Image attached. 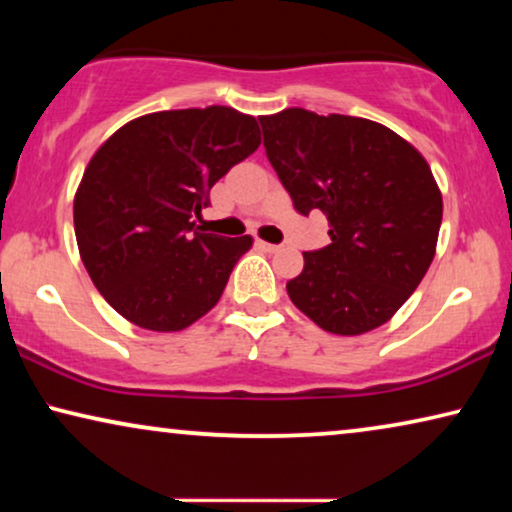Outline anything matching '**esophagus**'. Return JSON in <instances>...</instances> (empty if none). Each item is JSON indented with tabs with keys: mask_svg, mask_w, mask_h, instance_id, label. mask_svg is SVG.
Returning a JSON list of instances; mask_svg holds the SVG:
<instances>
[{
	"mask_svg": "<svg viewBox=\"0 0 512 512\" xmlns=\"http://www.w3.org/2000/svg\"><path fill=\"white\" fill-rule=\"evenodd\" d=\"M258 247L268 251V254H277V251H282V244H270V242H261V240H258Z\"/></svg>",
	"mask_w": 512,
	"mask_h": 512,
	"instance_id": "1",
	"label": "esophagus"
}]
</instances>
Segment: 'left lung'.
I'll return each instance as SVG.
<instances>
[{
    "label": "left lung",
    "mask_w": 512,
    "mask_h": 512,
    "mask_svg": "<svg viewBox=\"0 0 512 512\" xmlns=\"http://www.w3.org/2000/svg\"><path fill=\"white\" fill-rule=\"evenodd\" d=\"M263 146L298 214L319 209L331 244L305 251L286 282L293 305L335 335L382 326L436 254L443 198L426 160L394 130L305 109L258 118Z\"/></svg>",
    "instance_id": "left-lung-1"
}]
</instances>
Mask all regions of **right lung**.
Wrapping results in <instances>:
<instances>
[{"label": "right lung", "mask_w": 512, "mask_h": 512, "mask_svg": "<svg viewBox=\"0 0 512 512\" xmlns=\"http://www.w3.org/2000/svg\"><path fill=\"white\" fill-rule=\"evenodd\" d=\"M261 144L230 107L158 111L100 146L74 198L81 261L104 300L149 331H181L219 303L251 237L200 233L223 174Z\"/></svg>", "instance_id": "obj_1"}]
</instances>
